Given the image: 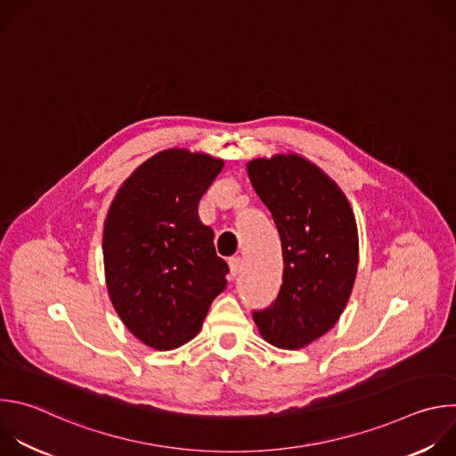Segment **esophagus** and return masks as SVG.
Wrapping results in <instances>:
<instances>
[{
    "label": "esophagus",
    "instance_id": "esophagus-1",
    "mask_svg": "<svg viewBox=\"0 0 456 456\" xmlns=\"http://www.w3.org/2000/svg\"><path fill=\"white\" fill-rule=\"evenodd\" d=\"M240 269H241V257L229 259V274H231V278H236L240 274Z\"/></svg>",
    "mask_w": 456,
    "mask_h": 456
}]
</instances>
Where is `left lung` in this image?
<instances>
[{
    "mask_svg": "<svg viewBox=\"0 0 456 456\" xmlns=\"http://www.w3.org/2000/svg\"><path fill=\"white\" fill-rule=\"evenodd\" d=\"M248 180L281 238L283 283L276 301L254 312L259 336L299 350L339 321L359 265V234L341 187L308 159L276 153L247 162Z\"/></svg>",
    "mask_w": 456,
    "mask_h": 456,
    "instance_id": "left-lung-1",
    "label": "left lung"
}]
</instances>
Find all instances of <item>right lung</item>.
Listing matches in <instances>:
<instances>
[{
    "label": "right lung",
    "mask_w": 456,
    "mask_h": 456,
    "mask_svg": "<svg viewBox=\"0 0 456 456\" xmlns=\"http://www.w3.org/2000/svg\"><path fill=\"white\" fill-rule=\"evenodd\" d=\"M224 167L208 153L169 148L118 187L102 231L110 301L124 327L153 350H175L202 329L227 287V264L199 202Z\"/></svg>",
    "instance_id": "1"
}]
</instances>
